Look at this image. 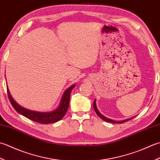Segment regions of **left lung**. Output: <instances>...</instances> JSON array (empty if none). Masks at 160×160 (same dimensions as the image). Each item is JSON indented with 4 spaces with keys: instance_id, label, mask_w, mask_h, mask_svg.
<instances>
[{
    "instance_id": "left-lung-1",
    "label": "left lung",
    "mask_w": 160,
    "mask_h": 160,
    "mask_svg": "<svg viewBox=\"0 0 160 160\" xmlns=\"http://www.w3.org/2000/svg\"><path fill=\"white\" fill-rule=\"evenodd\" d=\"M93 106H94V111H95V112L97 113V115H98L101 119H102L103 121H106L107 122H110V123H123V122H126L127 121H128V120H130L132 119V118H134L135 117H131V118H128V119H124V120H122V121H115V120H112V119H108L107 118V117H106L105 116H103V115H102L99 111L98 108H97V105H96V99H94V102H93Z\"/></svg>"
}]
</instances>
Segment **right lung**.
Here are the masks:
<instances>
[{
  "mask_svg": "<svg viewBox=\"0 0 160 160\" xmlns=\"http://www.w3.org/2000/svg\"><path fill=\"white\" fill-rule=\"evenodd\" d=\"M75 86L76 84H74L65 90L64 93L62 95L61 102L58 108L50 112H38L25 108L21 106L19 104L16 103L14 99L12 98L8 86L7 89L9 101H10L14 108L19 114H21L22 116L27 117L29 119H31L35 122L40 123H42V124H49V123H52L58 122L66 115L68 106H69L70 93Z\"/></svg>",
  "mask_w": 160,
  "mask_h": 160,
  "instance_id": "obj_1",
  "label": "right lung"
}]
</instances>
